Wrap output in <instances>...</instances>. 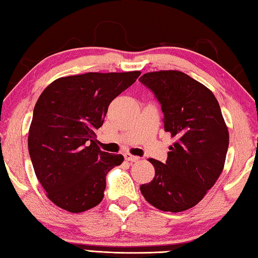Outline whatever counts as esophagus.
I'll use <instances>...</instances> for the list:
<instances>
[{
  "label": "esophagus",
  "instance_id": "1",
  "mask_svg": "<svg viewBox=\"0 0 258 258\" xmlns=\"http://www.w3.org/2000/svg\"><path fill=\"white\" fill-rule=\"evenodd\" d=\"M124 158H125V160H128V162H130V163H135V162H138V160H140V157L133 156L130 154H125Z\"/></svg>",
  "mask_w": 258,
  "mask_h": 258
}]
</instances>
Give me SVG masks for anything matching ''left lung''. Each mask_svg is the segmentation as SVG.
<instances>
[{
  "label": "left lung",
  "mask_w": 258,
  "mask_h": 258,
  "mask_svg": "<svg viewBox=\"0 0 258 258\" xmlns=\"http://www.w3.org/2000/svg\"><path fill=\"white\" fill-rule=\"evenodd\" d=\"M162 106L164 129L174 137L165 163L149 159L155 178L141 186L145 200L164 212L192 208L221 174L229 133L218 100L206 86L179 71L140 78Z\"/></svg>",
  "instance_id": "1"
}]
</instances>
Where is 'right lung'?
<instances>
[{
  "label": "right lung",
  "mask_w": 258,
  "mask_h": 258,
  "mask_svg": "<svg viewBox=\"0 0 258 258\" xmlns=\"http://www.w3.org/2000/svg\"><path fill=\"white\" fill-rule=\"evenodd\" d=\"M140 74L89 72L59 78L37 100L29 154L47 198L58 207L81 213L101 203L107 173L124 158L100 150L95 130L103 124L110 102Z\"/></svg>",
  "instance_id": "obj_1"
}]
</instances>
